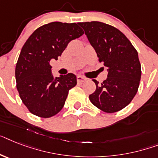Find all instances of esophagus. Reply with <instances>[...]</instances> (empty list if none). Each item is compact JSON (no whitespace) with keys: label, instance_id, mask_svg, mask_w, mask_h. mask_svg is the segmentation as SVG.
Wrapping results in <instances>:
<instances>
[{"label":"esophagus","instance_id":"1","mask_svg":"<svg viewBox=\"0 0 158 158\" xmlns=\"http://www.w3.org/2000/svg\"><path fill=\"white\" fill-rule=\"evenodd\" d=\"M86 77H85L84 76H81V75H78L77 76V81L78 82H84L85 81H86Z\"/></svg>","mask_w":158,"mask_h":158}]
</instances>
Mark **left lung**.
Instances as JSON below:
<instances>
[{"mask_svg":"<svg viewBox=\"0 0 158 158\" xmlns=\"http://www.w3.org/2000/svg\"><path fill=\"white\" fill-rule=\"evenodd\" d=\"M79 25L108 72L107 78L102 84L94 80L96 90L89 95V100L107 113L122 110L133 99L140 85L141 66L137 51L120 31L112 26L100 22Z\"/></svg>","mask_w":158,"mask_h":158,"instance_id":"1","label":"left lung"}]
</instances>
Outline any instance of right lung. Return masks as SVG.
I'll return each instance as SVG.
<instances>
[{
	"label": "right lung",
	"instance_id": "add662e5",
	"mask_svg": "<svg viewBox=\"0 0 158 158\" xmlns=\"http://www.w3.org/2000/svg\"><path fill=\"white\" fill-rule=\"evenodd\" d=\"M83 34L77 23L53 22L35 30L23 45L15 69L17 89L33 114L49 118L63 108L77 77L68 73L55 77L50 60H58L69 43Z\"/></svg>",
	"mask_w": 158,
	"mask_h": 158
}]
</instances>
